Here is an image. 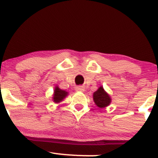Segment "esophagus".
I'll use <instances>...</instances> for the list:
<instances>
[{
    "label": "esophagus",
    "instance_id": "obj_1",
    "mask_svg": "<svg viewBox=\"0 0 158 158\" xmlns=\"http://www.w3.org/2000/svg\"><path fill=\"white\" fill-rule=\"evenodd\" d=\"M84 86H77L76 87V91H79V92H84Z\"/></svg>",
    "mask_w": 158,
    "mask_h": 158
}]
</instances>
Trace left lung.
Returning a JSON list of instances; mask_svg holds the SVG:
<instances>
[{"mask_svg": "<svg viewBox=\"0 0 158 158\" xmlns=\"http://www.w3.org/2000/svg\"><path fill=\"white\" fill-rule=\"evenodd\" d=\"M93 101L97 107L104 108L109 106L111 103V98L110 95L104 90L102 86H101L95 93H93Z\"/></svg>", "mask_w": 158, "mask_h": 158, "instance_id": "8db88e82", "label": "left lung"}]
</instances>
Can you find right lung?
<instances>
[{
  "label": "right lung",
  "instance_id": "1",
  "mask_svg": "<svg viewBox=\"0 0 158 158\" xmlns=\"http://www.w3.org/2000/svg\"><path fill=\"white\" fill-rule=\"evenodd\" d=\"M69 95L68 92L65 91V90L61 89L58 86H56L54 90V94H53L52 100L53 102L56 104L63 102L64 100L65 97Z\"/></svg>",
  "mask_w": 158,
  "mask_h": 158
}]
</instances>
